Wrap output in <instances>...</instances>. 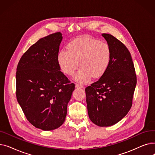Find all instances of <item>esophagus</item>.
Wrapping results in <instances>:
<instances>
[{
	"label": "esophagus",
	"instance_id": "esophagus-1",
	"mask_svg": "<svg viewBox=\"0 0 155 155\" xmlns=\"http://www.w3.org/2000/svg\"><path fill=\"white\" fill-rule=\"evenodd\" d=\"M75 87H76L77 88H84V86H83L82 85L79 84H75Z\"/></svg>",
	"mask_w": 155,
	"mask_h": 155
}]
</instances>
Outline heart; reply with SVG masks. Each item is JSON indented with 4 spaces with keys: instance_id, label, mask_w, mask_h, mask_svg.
<instances>
[{
    "instance_id": "1",
    "label": "heart",
    "mask_w": 155,
    "mask_h": 155,
    "mask_svg": "<svg viewBox=\"0 0 155 155\" xmlns=\"http://www.w3.org/2000/svg\"><path fill=\"white\" fill-rule=\"evenodd\" d=\"M67 49L61 50L57 56L59 67L64 74L73 75L79 65L74 78L80 83L89 82L92 76L100 78L109 68L112 53L107 43L93 38H80L70 41Z\"/></svg>"
}]
</instances>
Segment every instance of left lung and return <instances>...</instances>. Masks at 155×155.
<instances>
[{
	"mask_svg": "<svg viewBox=\"0 0 155 155\" xmlns=\"http://www.w3.org/2000/svg\"><path fill=\"white\" fill-rule=\"evenodd\" d=\"M102 35L110 48V63L106 72L85 88V93L89 118L95 124L106 127L118 123L131 108L137 80L126 46L112 35Z\"/></svg>",
	"mask_w": 155,
	"mask_h": 155,
	"instance_id": "obj_1",
	"label": "left lung"
}]
</instances>
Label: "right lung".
<instances>
[{
    "label": "right lung",
    "instance_id": "add662e5",
    "mask_svg": "<svg viewBox=\"0 0 155 155\" xmlns=\"http://www.w3.org/2000/svg\"><path fill=\"white\" fill-rule=\"evenodd\" d=\"M61 32L32 45L21 58L16 71V97L29 123L50 131L63 124L75 84L60 71L57 61Z\"/></svg>",
    "mask_w": 155,
    "mask_h": 155
}]
</instances>
